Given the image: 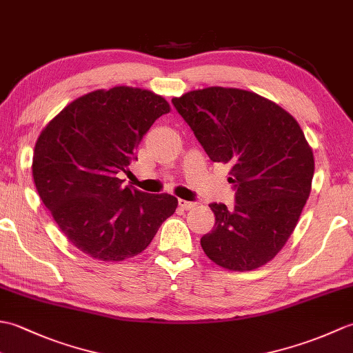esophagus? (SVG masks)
Returning <instances> with one entry per match:
<instances>
[{"mask_svg":"<svg viewBox=\"0 0 353 353\" xmlns=\"http://www.w3.org/2000/svg\"><path fill=\"white\" fill-rule=\"evenodd\" d=\"M179 206L185 209V211H188V209L196 206V203H192V201H186V200H179Z\"/></svg>","mask_w":353,"mask_h":353,"instance_id":"34e87169","label":"esophagus"}]
</instances>
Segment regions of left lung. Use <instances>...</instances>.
Listing matches in <instances>:
<instances>
[{"mask_svg": "<svg viewBox=\"0 0 353 353\" xmlns=\"http://www.w3.org/2000/svg\"><path fill=\"white\" fill-rule=\"evenodd\" d=\"M212 162L228 163L235 206L211 203L215 226L200 239L216 265L250 272L288 241L310 197L314 154L287 110L250 91L211 86L171 100Z\"/></svg>", "mask_w": 353, "mask_h": 353, "instance_id": "8db88e82", "label": "left lung"}]
</instances>
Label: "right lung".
Segmentation results:
<instances>
[{
    "instance_id": "add662e5",
    "label": "right lung",
    "mask_w": 353,
    "mask_h": 353,
    "mask_svg": "<svg viewBox=\"0 0 353 353\" xmlns=\"http://www.w3.org/2000/svg\"><path fill=\"white\" fill-rule=\"evenodd\" d=\"M170 110L152 91L115 86L79 97L41 132L32 165L36 190L80 252L108 262L137 256L176 212L174 196L123 186L118 177Z\"/></svg>"
}]
</instances>
